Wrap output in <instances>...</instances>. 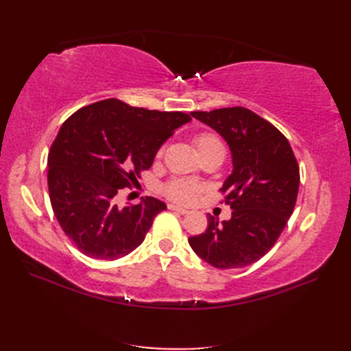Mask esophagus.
Here are the masks:
<instances>
[{"label": "esophagus", "mask_w": 351, "mask_h": 351, "mask_svg": "<svg viewBox=\"0 0 351 351\" xmlns=\"http://www.w3.org/2000/svg\"><path fill=\"white\" fill-rule=\"evenodd\" d=\"M169 210H170V211H176V213H180V214H189V210H185V208L173 205V204L169 205Z\"/></svg>", "instance_id": "1"}]
</instances>
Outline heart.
Listing matches in <instances>:
<instances>
[{"instance_id":"heart-1","label":"heart","mask_w":351,"mask_h":351,"mask_svg":"<svg viewBox=\"0 0 351 351\" xmlns=\"http://www.w3.org/2000/svg\"><path fill=\"white\" fill-rule=\"evenodd\" d=\"M195 146L197 149V154L202 155L211 151V149L223 147V143L217 136H214L211 132H200L195 137ZM162 152L164 147H160L156 156H161ZM200 191H202V187L190 180H173L164 185V195L180 204H193L200 195Z\"/></svg>"}]
</instances>
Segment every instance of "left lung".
Returning <instances> with one entry per match:
<instances>
[{"instance_id": "8db88e82", "label": "left lung", "mask_w": 351, "mask_h": 351, "mask_svg": "<svg viewBox=\"0 0 351 351\" xmlns=\"http://www.w3.org/2000/svg\"><path fill=\"white\" fill-rule=\"evenodd\" d=\"M226 140L232 173L220 189L232 217L208 215L204 234L189 243L215 268H241L263 258L278 241L294 211L300 184L299 164L287 137L265 119L244 107L193 111Z\"/></svg>"}]
</instances>
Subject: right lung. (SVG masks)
I'll return each instance as SVG.
<instances>
[{
    "label": "right lung",
    "instance_id": "right-lung-1",
    "mask_svg": "<svg viewBox=\"0 0 351 351\" xmlns=\"http://www.w3.org/2000/svg\"><path fill=\"white\" fill-rule=\"evenodd\" d=\"M190 121L182 111L131 107L111 98L80 108L62 125L48 154L49 199L81 253L114 261L143 243L166 204L146 197L119 208L117 193L136 185L160 146Z\"/></svg>",
    "mask_w": 351,
    "mask_h": 351
}]
</instances>
